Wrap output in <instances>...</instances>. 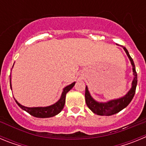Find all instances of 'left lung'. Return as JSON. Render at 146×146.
<instances>
[{"mask_svg": "<svg viewBox=\"0 0 146 146\" xmlns=\"http://www.w3.org/2000/svg\"><path fill=\"white\" fill-rule=\"evenodd\" d=\"M123 48L125 50V52H126L129 58L131 66H132L133 74L135 76L133 81H132V87L130 89V91L127 93V94L125 95L123 97L121 98V99L112 100V101H110L107 103H100L96 102L91 97L90 94H89L87 86H86V93H85L86 104H87V106L88 107L89 109L91 110L92 112H94L95 114L99 115H111L115 114V113L122 110L123 108H126L131 102L134 96H135L137 83V74L134 61L131 58V56H130L128 50H126V47H123Z\"/></svg>", "mask_w": 146, "mask_h": 146, "instance_id": "1", "label": "left lung"}]
</instances>
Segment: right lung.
Listing matches in <instances>:
<instances>
[{"label":"right lung","mask_w":146,"mask_h":146,"mask_svg":"<svg viewBox=\"0 0 146 146\" xmlns=\"http://www.w3.org/2000/svg\"><path fill=\"white\" fill-rule=\"evenodd\" d=\"M74 84H75V82H72L71 85L64 88V91L62 93L60 99L55 104H52L51 106L45 107V108H27V107L23 106L20 103H18L16 100H15V102L20 106V108L24 110L25 111H26L27 113H28L29 114L33 115V116L42 118H50V117H52L54 115H56L57 114H58L62 110H63V108L64 107V104H65L66 94V93L68 91H70L71 89L73 88ZM10 86H11V81H10Z\"/></svg>","instance_id":"add662e5"}]
</instances>
